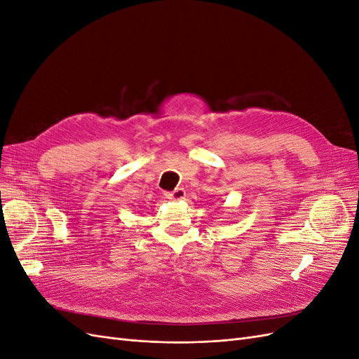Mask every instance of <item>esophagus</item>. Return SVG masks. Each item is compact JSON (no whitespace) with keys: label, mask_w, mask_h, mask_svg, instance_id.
Returning a JSON list of instances; mask_svg holds the SVG:
<instances>
[{"label":"esophagus","mask_w":359,"mask_h":359,"mask_svg":"<svg viewBox=\"0 0 359 359\" xmlns=\"http://www.w3.org/2000/svg\"><path fill=\"white\" fill-rule=\"evenodd\" d=\"M184 196H186V190L180 189V187L170 193H166V198L172 199V201H181V199H184Z\"/></svg>","instance_id":"esophagus-1"}]
</instances>
